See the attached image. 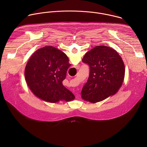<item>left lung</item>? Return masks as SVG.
Here are the masks:
<instances>
[{
  "mask_svg": "<svg viewBox=\"0 0 147 147\" xmlns=\"http://www.w3.org/2000/svg\"><path fill=\"white\" fill-rule=\"evenodd\" d=\"M82 61L90 67L88 79L81 91L84 100L94 103L117 92L123 82L125 67L115 50L96 46L86 53Z\"/></svg>",
  "mask_w": 147,
  "mask_h": 147,
  "instance_id": "8db88e82",
  "label": "left lung"
}]
</instances>
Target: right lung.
Masks as SVG:
<instances>
[{"label": "right lung", "mask_w": 147, "mask_h": 147, "mask_svg": "<svg viewBox=\"0 0 147 147\" xmlns=\"http://www.w3.org/2000/svg\"><path fill=\"white\" fill-rule=\"evenodd\" d=\"M69 61L64 52L51 46L35 51L25 69L27 84L34 94L52 103L73 100L74 95L62 84L71 66Z\"/></svg>", "instance_id": "right-lung-1"}]
</instances>
